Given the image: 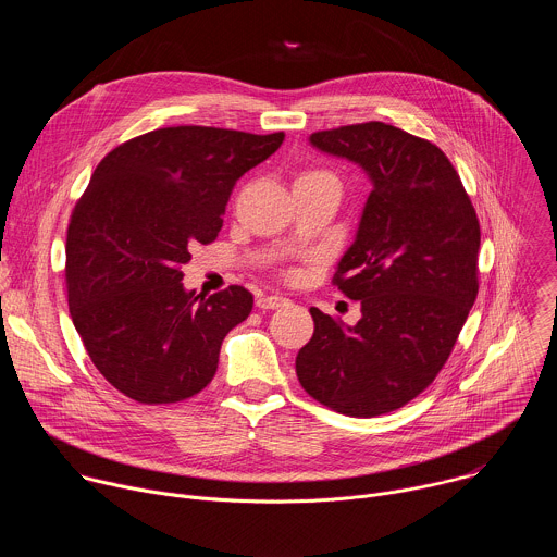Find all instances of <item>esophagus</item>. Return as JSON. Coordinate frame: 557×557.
I'll return each instance as SVG.
<instances>
[{
  "instance_id": "34e87169",
  "label": "esophagus",
  "mask_w": 557,
  "mask_h": 557,
  "mask_svg": "<svg viewBox=\"0 0 557 557\" xmlns=\"http://www.w3.org/2000/svg\"><path fill=\"white\" fill-rule=\"evenodd\" d=\"M256 304H258V308H262V310H273V308H280V306H286L288 299L282 297V295H264V297H260Z\"/></svg>"
}]
</instances>
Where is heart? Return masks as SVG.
Here are the masks:
<instances>
[{
    "label": "heart",
    "instance_id": "b5f03b06",
    "mask_svg": "<svg viewBox=\"0 0 557 557\" xmlns=\"http://www.w3.org/2000/svg\"><path fill=\"white\" fill-rule=\"evenodd\" d=\"M320 174H326V172H306L304 176H320Z\"/></svg>",
    "mask_w": 557,
    "mask_h": 557
}]
</instances>
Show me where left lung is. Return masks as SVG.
<instances>
[{
    "mask_svg": "<svg viewBox=\"0 0 557 557\" xmlns=\"http://www.w3.org/2000/svg\"><path fill=\"white\" fill-rule=\"evenodd\" d=\"M370 178L355 243L333 284L361 304L344 326L310 308L301 387L357 419L404 408L441 372L479 295L481 224L449 158L430 140L370 121L310 134Z\"/></svg>",
    "mask_w": 557,
    "mask_h": 557,
    "instance_id": "8db88e82",
    "label": "left lung"
}]
</instances>
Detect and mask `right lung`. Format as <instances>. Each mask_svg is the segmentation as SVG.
Segmentation results:
<instances>
[{
    "mask_svg": "<svg viewBox=\"0 0 557 557\" xmlns=\"http://www.w3.org/2000/svg\"><path fill=\"white\" fill-rule=\"evenodd\" d=\"M282 140L284 132L161 127L97 165L67 224V306L92 363L129 399L178 404L211 383L222 339L247 320L253 295L185 290L183 264L218 237L235 181Z\"/></svg>",
    "mask_w": 557,
    "mask_h": 557,
    "instance_id": "add662e5",
    "label": "right lung"
}]
</instances>
